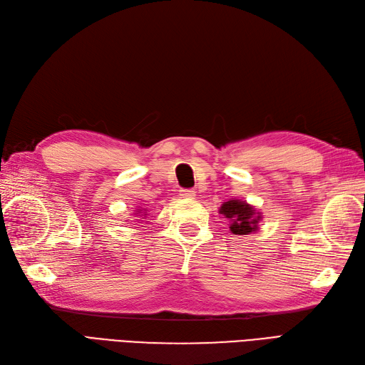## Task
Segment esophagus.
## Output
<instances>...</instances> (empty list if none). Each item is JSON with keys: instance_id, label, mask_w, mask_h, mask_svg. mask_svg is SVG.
<instances>
[{"instance_id": "1", "label": "esophagus", "mask_w": 365, "mask_h": 365, "mask_svg": "<svg viewBox=\"0 0 365 365\" xmlns=\"http://www.w3.org/2000/svg\"><path fill=\"white\" fill-rule=\"evenodd\" d=\"M195 190H190V189H184V190H181V193H180V196L181 197H185V200H192V197H195Z\"/></svg>"}]
</instances>
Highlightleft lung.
Returning <instances> with one entry per match:
<instances>
[{"label":"left lung","instance_id":"obj_1","mask_svg":"<svg viewBox=\"0 0 365 365\" xmlns=\"http://www.w3.org/2000/svg\"><path fill=\"white\" fill-rule=\"evenodd\" d=\"M219 213L231 220L230 230L233 235H250L259 228L260 212L245 201L231 200L224 202L219 208Z\"/></svg>","mask_w":365,"mask_h":365}]
</instances>
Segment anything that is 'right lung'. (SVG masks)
I'll return each mask as SVG.
<instances>
[{"label":"right lung","instance_id":"obj_1","mask_svg":"<svg viewBox=\"0 0 365 365\" xmlns=\"http://www.w3.org/2000/svg\"><path fill=\"white\" fill-rule=\"evenodd\" d=\"M138 213H141V210H140V208H138ZM145 215H146V212H145Z\"/></svg>","mask_w":365,"mask_h":365}]
</instances>
